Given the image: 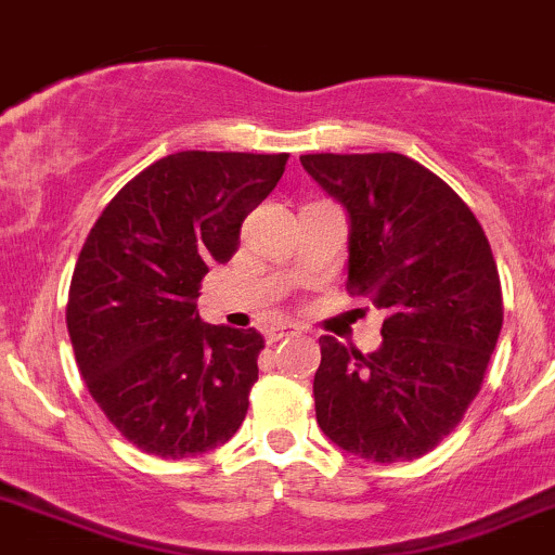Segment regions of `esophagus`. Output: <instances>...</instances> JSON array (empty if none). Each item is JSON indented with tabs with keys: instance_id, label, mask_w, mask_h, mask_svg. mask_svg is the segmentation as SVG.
Instances as JSON below:
<instances>
[{
	"instance_id": "34e87169",
	"label": "esophagus",
	"mask_w": 555,
	"mask_h": 555,
	"mask_svg": "<svg viewBox=\"0 0 555 555\" xmlns=\"http://www.w3.org/2000/svg\"><path fill=\"white\" fill-rule=\"evenodd\" d=\"M291 334H299V328H296V325H278V328H270L267 331V341H280V339H285V336H291Z\"/></svg>"
}]
</instances>
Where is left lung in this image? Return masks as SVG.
<instances>
[{
  "label": "left lung",
  "instance_id": "obj_1",
  "mask_svg": "<svg viewBox=\"0 0 555 555\" xmlns=\"http://www.w3.org/2000/svg\"><path fill=\"white\" fill-rule=\"evenodd\" d=\"M301 165L350 216L347 291L387 312L369 356L320 336L318 425L361 460H416L460 425L500 339L489 240L460 194L405 154H301Z\"/></svg>",
  "mask_w": 555,
  "mask_h": 555
}]
</instances>
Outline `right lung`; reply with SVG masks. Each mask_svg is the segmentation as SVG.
Listing matches in <instances>:
<instances>
[{"label":"right lung","mask_w":555,"mask_h":555,"mask_svg":"<svg viewBox=\"0 0 555 555\" xmlns=\"http://www.w3.org/2000/svg\"><path fill=\"white\" fill-rule=\"evenodd\" d=\"M285 159L168 154L114 194L79 250L66 305L74 358L106 420L146 454H205L243 425L264 339L203 323L194 301Z\"/></svg>","instance_id":"add662e5"}]
</instances>
